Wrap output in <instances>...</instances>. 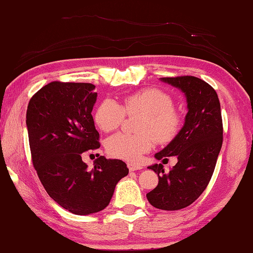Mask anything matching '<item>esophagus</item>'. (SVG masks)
<instances>
[{
    "label": "esophagus",
    "instance_id": "obj_1",
    "mask_svg": "<svg viewBox=\"0 0 253 253\" xmlns=\"http://www.w3.org/2000/svg\"><path fill=\"white\" fill-rule=\"evenodd\" d=\"M127 168H128V169H130L131 171L139 170V169H143L141 165H137V164H134V163H128V164H127Z\"/></svg>",
    "mask_w": 253,
    "mask_h": 253
}]
</instances>
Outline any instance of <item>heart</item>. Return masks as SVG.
Here are the masks:
<instances>
[{
	"instance_id": "heart-1",
	"label": "heart",
	"mask_w": 253,
	"mask_h": 253,
	"mask_svg": "<svg viewBox=\"0 0 253 253\" xmlns=\"http://www.w3.org/2000/svg\"><path fill=\"white\" fill-rule=\"evenodd\" d=\"M126 114L142 118L137 126L141 134L125 133L109 137L106 149L117 159L135 162L151 151L154 140L168 144L178 134L182 117L174 108V100L169 93L157 88H147L128 94L122 99L121 106L112 99H104L94 112V121L103 132H112L122 125Z\"/></svg>"
}]
</instances>
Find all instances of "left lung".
I'll list each match as a JSON object with an SVG mask.
<instances>
[{
  "instance_id": "8db88e82",
  "label": "left lung",
  "mask_w": 253,
  "mask_h": 253,
  "mask_svg": "<svg viewBox=\"0 0 253 253\" xmlns=\"http://www.w3.org/2000/svg\"><path fill=\"white\" fill-rule=\"evenodd\" d=\"M182 90L188 112L178 134L155 154L156 160L177 157L168 174L163 165L149 166L159 176V184L146 194L147 201L162 211H178L192 205L206 189L222 145L220 102L211 84L193 76L161 78Z\"/></svg>"
}]
</instances>
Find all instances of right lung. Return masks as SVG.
I'll list each match as a JSON object with an SVG mask.
<instances>
[{"label": "right lung", "instance_id": "obj_1", "mask_svg": "<svg viewBox=\"0 0 253 253\" xmlns=\"http://www.w3.org/2000/svg\"><path fill=\"white\" fill-rule=\"evenodd\" d=\"M96 85L52 82L30 100L26 126L33 165L47 194L75 215L106 208L119 180L128 174L121 160L100 156L91 170L84 152L100 147L92 108Z\"/></svg>", "mask_w": 253, "mask_h": 253}]
</instances>
